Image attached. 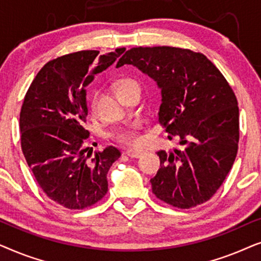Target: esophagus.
<instances>
[{
	"label": "esophagus",
	"instance_id": "34e87169",
	"mask_svg": "<svg viewBox=\"0 0 261 261\" xmlns=\"http://www.w3.org/2000/svg\"><path fill=\"white\" fill-rule=\"evenodd\" d=\"M124 153H126L128 156H130V158H140V156L144 154V151H142V149L129 148V149H127Z\"/></svg>",
	"mask_w": 261,
	"mask_h": 261
}]
</instances>
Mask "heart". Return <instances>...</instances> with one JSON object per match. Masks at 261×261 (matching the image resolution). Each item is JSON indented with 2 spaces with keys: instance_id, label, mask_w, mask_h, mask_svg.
<instances>
[{
  "instance_id": "b5f03b06",
  "label": "heart",
  "mask_w": 261,
  "mask_h": 261,
  "mask_svg": "<svg viewBox=\"0 0 261 261\" xmlns=\"http://www.w3.org/2000/svg\"><path fill=\"white\" fill-rule=\"evenodd\" d=\"M135 81L133 80H122L120 81L116 85V90H119L120 88L124 87V85L129 84V83H134ZM92 107H95V99H92ZM139 128H140V123L139 122H134L132 123L130 126H128L126 128H122V129L117 130L115 134H114V138L116 139L117 141L123 142V144H128V145H137L139 142Z\"/></svg>"
}]
</instances>
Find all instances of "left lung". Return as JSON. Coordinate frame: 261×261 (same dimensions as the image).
Masks as SVG:
<instances>
[{
    "mask_svg": "<svg viewBox=\"0 0 261 261\" xmlns=\"http://www.w3.org/2000/svg\"><path fill=\"white\" fill-rule=\"evenodd\" d=\"M133 65L162 94L158 121L179 148L159 151L152 191L181 209L202 204L226 179L239 144V108L219 69L202 53L156 46L128 49L116 67Z\"/></svg>",
    "mask_w": 261,
    "mask_h": 261,
    "instance_id": "1",
    "label": "left lung"
}]
</instances>
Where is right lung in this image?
<instances>
[{
	"mask_svg": "<svg viewBox=\"0 0 261 261\" xmlns=\"http://www.w3.org/2000/svg\"><path fill=\"white\" fill-rule=\"evenodd\" d=\"M124 48L80 51L48 62L32 82L20 113L21 148L39 187L67 209L88 208L108 191V171L121 153L108 146L85 154V88Z\"/></svg>",
	"mask_w": 261,
	"mask_h": 261,
	"instance_id": "obj_1",
	"label": "right lung"
}]
</instances>
